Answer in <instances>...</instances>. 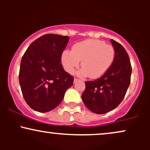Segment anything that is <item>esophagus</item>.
I'll return each mask as SVG.
<instances>
[{
    "label": "esophagus",
    "instance_id": "esophagus-1",
    "mask_svg": "<svg viewBox=\"0 0 150 150\" xmlns=\"http://www.w3.org/2000/svg\"><path fill=\"white\" fill-rule=\"evenodd\" d=\"M77 81H79V80L77 78H74V83H75V82H77Z\"/></svg>",
    "mask_w": 150,
    "mask_h": 150
}]
</instances>
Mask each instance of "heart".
<instances>
[{"label": "heart", "mask_w": 150, "mask_h": 150, "mask_svg": "<svg viewBox=\"0 0 150 150\" xmlns=\"http://www.w3.org/2000/svg\"><path fill=\"white\" fill-rule=\"evenodd\" d=\"M115 57L113 46L98 39H86L74 44L72 51L62 53L61 63L68 73H73L80 64L82 68L79 74L93 79L99 78L106 73L112 65Z\"/></svg>", "instance_id": "b5f03b06"}]
</instances>
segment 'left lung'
I'll use <instances>...</instances> for the list:
<instances>
[{"label": "left lung", "instance_id": "obj_1", "mask_svg": "<svg viewBox=\"0 0 150 150\" xmlns=\"http://www.w3.org/2000/svg\"><path fill=\"white\" fill-rule=\"evenodd\" d=\"M115 50L112 65L104 75L94 81L85 82L82 99L86 107L97 114L116 108L126 94L130 83L132 67L128 53L121 44L111 39Z\"/></svg>", "mask_w": 150, "mask_h": 150}]
</instances>
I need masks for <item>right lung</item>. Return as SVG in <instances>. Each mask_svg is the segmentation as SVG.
<instances>
[{"instance_id":"1","label":"right lung","mask_w":150,"mask_h":150,"mask_svg":"<svg viewBox=\"0 0 150 150\" xmlns=\"http://www.w3.org/2000/svg\"><path fill=\"white\" fill-rule=\"evenodd\" d=\"M70 38L48 34L34 41L24 53L19 81L28 106L38 112L51 111L61 104L73 77L65 72L61 55Z\"/></svg>"}]
</instances>
